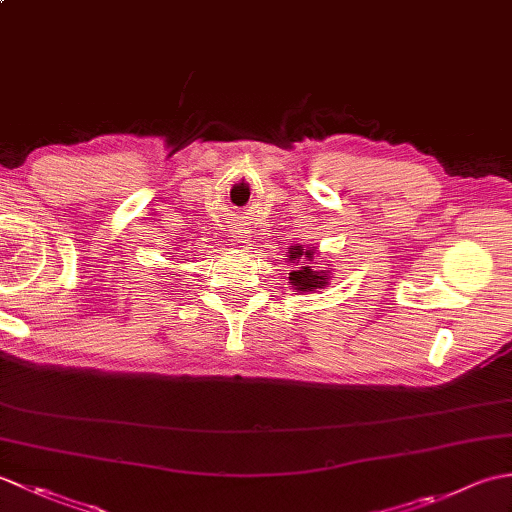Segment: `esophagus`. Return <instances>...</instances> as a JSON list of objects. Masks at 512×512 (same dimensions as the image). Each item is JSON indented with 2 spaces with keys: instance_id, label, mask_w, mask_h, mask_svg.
Returning <instances> with one entry per match:
<instances>
[{
  "instance_id": "obj_1",
  "label": "esophagus",
  "mask_w": 512,
  "mask_h": 512,
  "mask_svg": "<svg viewBox=\"0 0 512 512\" xmlns=\"http://www.w3.org/2000/svg\"><path fill=\"white\" fill-rule=\"evenodd\" d=\"M242 233H244L242 228H237V231H235V237H242Z\"/></svg>"
}]
</instances>
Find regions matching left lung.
I'll use <instances>...</instances> for the list:
<instances>
[{"mask_svg":"<svg viewBox=\"0 0 512 512\" xmlns=\"http://www.w3.org/2000/svg\"><path fill=\"white\" fill-rule=\"evenodd\" d=\"M303 256H306L309 259V262L306 263L305 260L302 259ZM290 264H295L297 266V270H292L290 273V284L292 286H297V290H312V288H321L323 284H328V281H325V273L321 270V273H317V270H312V250H303L301 246H295L290 250Z\"/></svg>","mask_w":512,"mask_h":512,"instance_id":"obj_1","label":"left lung"}]
</instances>
